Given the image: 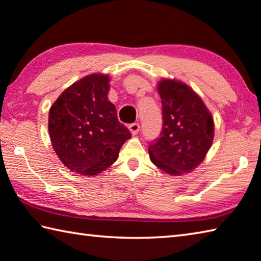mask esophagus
Returning a JSON list of instances; mask_svg holds the SVG:
<instances>
[{
	"instance_id": "1",
	"label": "esophagus",
	"mask_w": 261,
	"mask_h": 261,
	"mask_svg": "<svg viewBox=\"0 0 261 261\" xmlns=\"http://www.w3.org/2000/svg\"><path fill=\"white\" fill-rule=\"evenodd\" d=\"M129 130H130L132 136H135V135L138 134V131L140 130L139 123H132V124L129 125Z\"/></svg>"
}]
</instances>
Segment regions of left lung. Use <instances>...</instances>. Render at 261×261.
Wrapping results in <instances>:
<instances>
[{
    "label": "left lung",
    "mask_w": 261,
    "mask_h": 261,
    "mask_svg": "<svg viewBox=\"0 0 261 261\" xmlns=\"http://www.w3.org/2000/svg\"><path fill=\"white\" fill-rule=\"evenodd\" d=\"M158 92L162 100L163 129L160 138L149 146V158L171 176L192 172L212 145L213 117L202 98L179 80L162 79Z\"/></svg>",
    "instance_id": "left-lung-1"
}]
</instances>
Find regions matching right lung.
I'll use <instances>...</instances> for the list:
<instances>
[{
  "mask_svg": "<svg viewBox=\"0 0 261 261\" xmlns=\"http://www.w3.org/2000/svg\"><path fill=\"white\" fill-rule=\"evenodd\" d=\"M110 75L82 77L57 98L49 111V135L57 156L70 171L92 177L115 162L130 132L108 99Z\"/></svg>",
  "mask_w": 261,
  "mask_h": 261,
  "instance_id": "obj_1",
  "label": "right lung"
}]
</instances>
